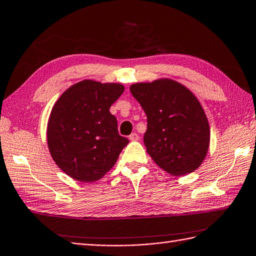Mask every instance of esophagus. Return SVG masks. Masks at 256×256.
Returning <instances> with one entry per match:
<instances>
[{"label": "esophagus", "instance_id": "obj_1", "mask_svg": "<svg viewBox=\"0 0 256 256\" xmlns=\"http://www.w3.org/2000/svg\"><path fill=\"white\" fill-rule=\"evenodd\" d=\"M128 138H130V141H132V142H135V141H138V138H140V136L136 134V133H132L131 135H130L128 136Z\"/></svg>", "mask_w": 256, "mask_h": 256}]
</instances>
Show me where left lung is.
<instances>
[{
    "mask_svg": "<svg viewBox=\"0 0 256 256\" xmlns=\"http://www.w3.org/2000/svg\"><path fill=\"white\" fill-rule=\"evenodd\" d=\"M130 91L148 116L144 144L153 161L175 176L194 172L206 156L211 135L195 95L170 78L135 83Z\"/></svg>",
    "mask_w": 256,
    "mask_h": 256,
    "instance_id": "obj_1",
    "label": "left lung"
}]
</instances>
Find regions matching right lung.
<instances>
[{
  "label": "right lung",
  "instance_id": "add662e5",
  "mask_svg": "<svg viewBox=\"0 0 256 256\" xmlns=\"http://www.w3.org/2000/svg\"><path fill=\"white\" fill-rule=\"evenodd\" d=\"M124 86L84 80L72 85L55 102L48 123L52 158L68 176L80 182L102 178L128 144L110 113Z\"/></svg>",
  "mask_w": 256,
  "mask_h": 256
}]
</instances>
